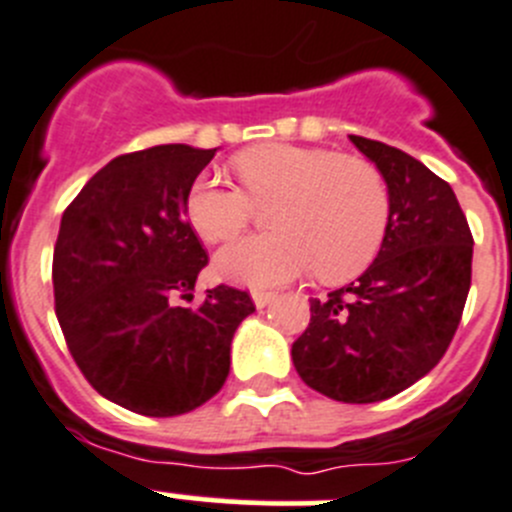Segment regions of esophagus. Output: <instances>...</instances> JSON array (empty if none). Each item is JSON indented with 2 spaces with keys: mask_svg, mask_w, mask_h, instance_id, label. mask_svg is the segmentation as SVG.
<instances>
[{
  "mask_svg": "<svg viewBox=\"0 0 512 512\" xmlns=\"http://www.w3.org/2000/svg\"><path fill=\"white\" fill-rule=\"evenodd\" d=\"M252 300H255L257 308H265V305H270L275 300V293L272 290H252Z\"/></svg>",
  "mask_w": 512,
  "mask_h": 512,
  "instance_id": "esophagus-1",
  "label": "esophagus"
}]
</instances>
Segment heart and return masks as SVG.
<instances>
[{"label":"heart","mask_w":512,"mask_h":512,"mask_svg":"<svg viewBox=\"0 0 512 512\" xmlns=\"http://www.w3.org/2000/svg\"><path fill=\"white\" fill-rule=\"evenodd\" d=\"M242 189L199 176L186 191V219L209 245L229 242L272 209L275 232L224 247L217 270L245 285H278L313 270L321 283L356 278L384 245L391 217L386 179L371 161L331 148L265 143L234 156Z\"/></svg>","instance_id":"1"}]
</instances>
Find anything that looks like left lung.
Returning <instances> with one entry per match:
<instances>
[{"label": "left lung", "mask_w": 512, "mask_h": 512, "mask_svg": "<svg viewBox=\"0 0 512 512\" xmlns=\"http://www.w3.org/2000/svg\"><path fill=\"white\" fill-rule=\"evenodd\" d=\"M348 138L386 179L389 229L356 283L310 300L293 364L328 399L371 404L409 389L450 348L472 283V232L452 186L422 161Z\"/></svg>", "instance_id": "left-lung-1"}]
</instances>
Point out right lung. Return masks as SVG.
I'll return each mask as SVG.
<instances>
[{
  "label": "right lung",
  "instance_id": "obj_1",
  "mask_svg": "<svg viewBox=\"0 0 512 512\" xmlns=\"http://www.w3.org/2000/svg\"><path fill=\"white\" fill-rule=\"evenodd\" d=\"M217 148H143L103 166L68 204L52 255L55 313L70 356L100 396L143 417H176L224 386L247 290H191L207 250L186 191Z\"/></svg>",
  "mask_w": 512,
  "mask_h": 512
}]
</instances>
